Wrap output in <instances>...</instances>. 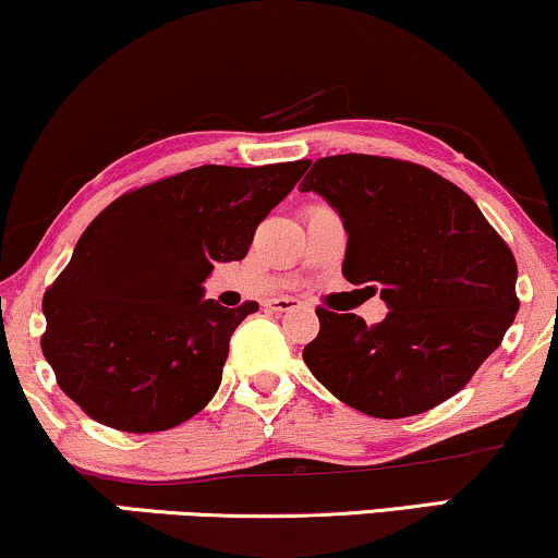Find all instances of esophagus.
Returning <instances> with one entry per match:
<instances>
[{"label": "esophagus", "instance_id": "obj_1", "mask_svg": "<svg viewBox=\"0 0 558 558\" xmlns=\"http://www.w3.org/2000/svg\"><path fill=\"white\" fill-rule=\"evenodd\" d=\"M300 305V300H268V302H264V307H268V311H274V313H287V311H292V307H298Z\"/></svg>", "mask_w": 558, "mask_h": 558}]
</instances>
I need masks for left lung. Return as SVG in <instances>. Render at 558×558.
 Returning a JSON list of instances; mask_svg holds the SVG:
<instances>
[{"mask_svg":"<svg viewBox=\"0 0 558 558\" xmlns=\"http://www.w3.org/2000/svg\"><path fill=\"white\" fill-rule=\"evenodd\" d=\"M347 227L343 277L380 287L367 326L318 307L302 360L323 388L367 416L401 418L456 396L518 315V264L476 202L422 165L375 155L315 160L300 183Z\"/></svg>","mask_w":558,"mask_h":558,"instance_id":"obj_1","label":"left lung"}]
</instances>
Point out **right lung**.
<instances>
[{"instance_id": "1", "label": "right lung", "mask_w": 558, "mask_h": 558, "mask_svg": "<svg viewBox=\"0 0 558 558\" xmlns=\"http://www.w3.org/2000/svg\"><path fill=\"white\" fill-rule=\"evenodd\" d=\"M307 160L202 165L116 198L44 294L46 362L95 422L162 432L211 401L230 336L258 302L204 300L215 264L245 258Z\"/></svg>"}]
</instances>
